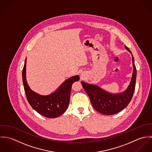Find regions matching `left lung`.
Here are the masks:
<instances>
[{"label":"left lung","mask_w":152,"mask_h":152,"mask_svg":"<svg viewBox=\"0 0 152 152\" xmlns=\"http://www.w3.org/2000/svg\"><path fill=\"white\" fill-rule=\"evenodd\" d=\"M125 48L131 53L128 47L125 45ZM132 62L133 71L130 84L128 89L122 94L113 95L96 86L81 82L83 87L89 97L92 105L98 112L107 115H113L123 110L129 104L134 91L136 79V68L133 56Z\"/></svg>","instance_id":"left-lung-1"}]
</instances>
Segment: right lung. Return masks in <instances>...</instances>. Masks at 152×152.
<instances>
[{
  "label": "right lung",
  "mask_w": 152,
  "mask_h": 152,
  "mask_svg": "<svg viewBox=\"0 0 152 152\" xmlns=\"http://www.w3.org/2000/svg\"><path fill=\"white\" fill-rule=\"evenodd\" d=\"M26 59L22 71V78L27 99L37 112L46 118H55L65 112L68 108L72 85L80 80L78 75L72 77L63 83L54 93L43 96L34 92L28 87L26 78Z\"/></svg>",
  "instance_id": "add662e5"
}]
</instances>
